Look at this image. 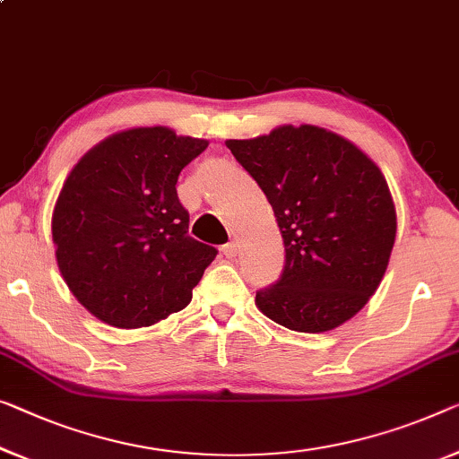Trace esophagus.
Masks as SVG:
<instances>
[{
	"label": "esophagus",
	"instance_id": "1",
	"mask_svg": "<svg viewBox=\"0 0 459 459\" xmlns=\"http://www.w3.org/2000/svg\"><path fill=\"white\" fill-rule=\"evenodd\" d=\"M222 255L224 257H229V259H232L237 255V245L235 243H227V245H222Z\"/></svg>",
	"mask_w": 459,
	"mask_h": 459
}]
</instances>
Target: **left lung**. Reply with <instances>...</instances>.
I'll return each mask as SVG.
<instances>
[{"label": "left lung", "mask_w": 459, "mask_h": 459, "mask_svg": "<svg viewBox=\"0 0 459 459\" xmlns=\"http://www.w3.org/2000/svg\"><path fill=\"white\" fill-rule=\"evenodd\" d=\"M227 148L268 197L284 238L282 276L257 292V309L305 333L357 316L381 284L398 229L381 169L351 140L307 123Z\"/></svg>", "instance_id": "1"}]
</instances>
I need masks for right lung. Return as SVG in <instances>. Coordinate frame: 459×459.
Segmentation results:
<instances>
[{
    "instance_id": "1",
    "label": "right lung",
    "mask_w": 459,
    "mask_h": 459,
    "mask_svg": "<svg viewBox=\"0 0 459 459\" xmlns=\"http://www.w3.org/2000/svg\"><path fill=\"white\" fill-rule=\"evenodd\" d=\"M208 140L170 127L108 135L76 162L55 202V257L88 313L121 330L186 309L216 249L187 235L177 197L183 167Z\"/></svg>"
}]
</instances>
